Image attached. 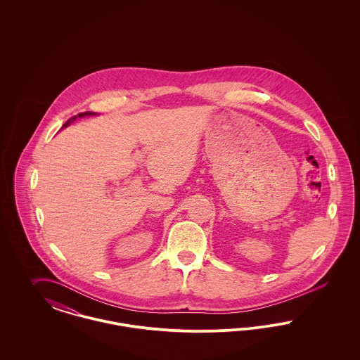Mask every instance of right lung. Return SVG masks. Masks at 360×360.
<instances>
[{"instance_id":"1","label":"right lung","mask_w":360,"mask_h":360,"mask_svg":"<svg viewBox=\"0 0 360 360\" xmlns=\"http://www.w3.org/2000/svg\"><path fill=\"white\" fill-rule=\"evenodd\" d=\"M85 116H97V113H94V112H85V113H79V115H77V116H74V117H71L70 120L66 121V124H63V127H62V128H66V127H69L70 124H71L72 121L77 120L78 117H79V119H82V117H85Z\"/></svg>"}]
</instances>
